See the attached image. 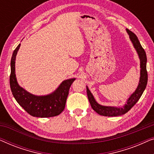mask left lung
<instances>
[{"instance_id": "1", "label": "left lung", "mask_w": 154, "mask_h": 154, "mask_svg": "<svg viewBox=\"0 0 154 154\" xmlns=\"http://www.w3.org/2000/svg\"><path fill=\"white\" fill-rule=\"evenodd\" d=\"M126 31H127L128 35H129L130 38L131 40L134 48H135L140 60L141 69L140 82H139V85L136 90L128 98L127 103L124 105L123 107L106 106L99 104L94 100L93 95H92L91 92L90 91V90L88 89V88L86 87L88 97L92 109L101 116H119L125 114L138 102V100H140L142 93L144 91L145 88L146 87L147 81H148V74H147L146 71L147 59L146 52H145L144 48L141 45L137 35L133 32H132L131 31H130L129 29H126Z\"/></svg>"}]
</instances>
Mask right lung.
<instances>
[{
  "mask_svg": "<svg viewBox=\"0 0 154 154\" xmlns=\"http://www.w3.org/2000/svg\"><path fill=\"white\" fill-rule=\"evenodd\" d=\"M21 44L14 50L11 62V73L10 85L14 99L27 113L35 117H53L60 114L64 111L67 96L71 84L75 79L64 81L55 91L44 96H36L29 93L21 88L17 81L15 75V60Z\"/></svg>",
  "mask_w": 154,
  "mask_h": 154,
  "instance_id": "right-lung-1",
  "label": "right lung"
}]
</instances>
